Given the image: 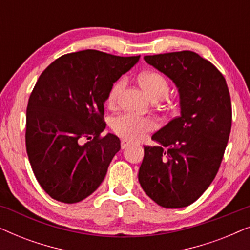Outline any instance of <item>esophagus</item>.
I'll use <instances>...</instances> for the list:
<instances>
[{"mask_svg":"<svg viewBox=\"0 0 250 250\" xmlns=\"http://www.w3.org/2000/svg\"><path fill=\"white\" fill-rule=\"evenodd\" d=\"M131 145V142L128 141V140H122V142H121V146H122V149H125V148H127V146Z\"/></svg>","mask_w":250,"mask_h":250,"instance_id":"34e87169","label":"esophagus"}]
</instances>
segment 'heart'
<instances>
[{"label":"heart","instance_id":"b5f03b06","mask_svg":"<svg viewBox=\"0 0 250 250\" xmlns=\"http://www.w3.org/2000/svg\"><path fill=\"white\" fill-rule=\"evenodd\" d=\"M140 85L146 92L150 99L159 101L165 99L169 93V83L165 76L156 71L143 73L139 77ZM125 87V80L121 78L112 85L108 95V104L115 105ZM156 127V122L151 118L141 117L134 114H125L112 121V129L116 134L129 141H136L145 136L150 129Z\"/></svg>","mask_w":250,"mask_h":250}]
</instances>
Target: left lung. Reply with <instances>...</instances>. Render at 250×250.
Listing matches in <instances>:
<instances>
[{
    "instance_id": "left-lung-1",
    "label": "left lung",
    "mask_w": 250,
    "mask_h": 250,
    "mask_svg": "<svg viewBox=\"0 0 250 250\" xmlns=\"http://www.w3.org/2000/svg\"><path fill=\"white\" fill-rule=\"evenodd\" d=\"M150 66L175 84L180 116L145 146L139 182L146 196L165 208L194 203L220 168L231 132L232 109L223 75L192 51L146 56Z\"/></svg>"
}]
</instances>
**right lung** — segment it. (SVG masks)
<instances>
[{"label":"right lung","mask_w":250,"mask_h":250,"mask_svg":"<svg viewBox=\"0 0 250 250\" xmlns=\"http://www.w3.org/2000/svg\"><path fill=\"white\" fill-rule=\"evenodd\" d=\"M139 59L84 50L58 58L41 74L27 105L26 149L51 198L75 204L102 183L121 149L115 134L100 136L104 104L115 82Z\"/></svg>","instance_id":"1"}]
</instances>
